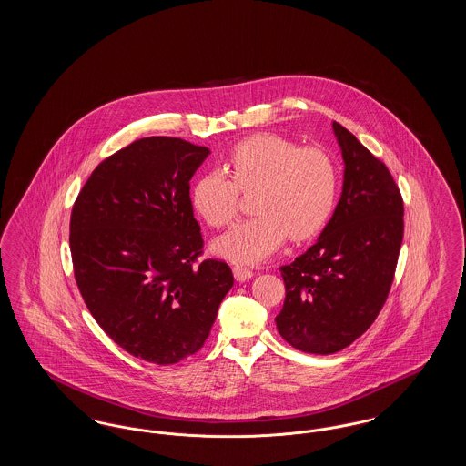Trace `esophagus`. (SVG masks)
<instances>
[{
	"mask_svg": "<svg viewBox=\"0 0 466 466\" xmlns=\"http://www.w3.org/2000/svg\"><path fill=\"white\" fill-rule=\"evenodd\" d=\"M232 270H234V278H236L238 281H248V279L253 278V270L248 268V267L236 266Z\"/></svg>",
	"mask_w": 466,
	"mask_h": 466,
	"instance_id": "esophagus-1",
	"label": "esophagus"
}]
</instances>
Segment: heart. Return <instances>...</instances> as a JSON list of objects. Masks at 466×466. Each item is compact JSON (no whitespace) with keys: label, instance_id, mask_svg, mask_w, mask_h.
I'll return each mask as SVG.
<instances>
[{"label":"heart","instance_id":"b5f03b06","mask_svg":"<svg viewBox=\"0 0 466 466\" xmlns=\"http://www.w3.org/2000/svg\"><path fill=\"white\" fill-rule=\"evenodd\" d=\"M222 171L200 177L192 206L204 222L223 228L239 213L241 192H253L255 217L238 223L213 248L236 264H257L289 238H314L332 217L339 169L321 147H299L278 134H251L225 156Z\"/></svg>","mask_w":466,"mask_h":466}]
</instances>
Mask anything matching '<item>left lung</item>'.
I'll return each mask as SVG.
<instances>
[{
  "label": "left lung",
  "mask_w": 466,
  "mask_h": 466,
  "mask_svg": "<svg viewBox=\"0 0 466 466\" xmlns=\"http://www.w3.org/2000/svg\"><path fill=\"white\" fill-rule=\"evenodd\" d=\"M346 164L342 196L318 243L283 266L285 304L278 332L299 351L332 355L376 321L399 262L403 199L382 160L339 122Z\"/></svg>",
  "instance_id": "8db88e82"
}]
</instances>
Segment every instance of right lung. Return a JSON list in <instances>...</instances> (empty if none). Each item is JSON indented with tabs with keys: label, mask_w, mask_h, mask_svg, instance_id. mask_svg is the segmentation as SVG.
<instances>
[{
	"label": "right lung",
	"mask_w": 466,
	"mask_h": 466,
	"mask_svg": "<svg viewBox=\"0 0 466 466\" xmlns=\"http://www.w3.org/2000/svg\"><path fill=\"white\" fill-rule=\"evenodd\" d=\"M209 150L181 137L136 139L106 157L71 209L80 295L115 344L156 365L198 353L234 285L206 258L190 177Z\"/></svg>",
	"instance_id": "obj_1"
}]
</instances>
